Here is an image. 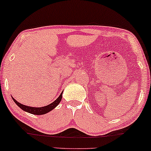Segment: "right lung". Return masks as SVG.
<instances>
[{
  "label": "right lung",
  "instance_id": "add662e5",
  "mask_svg": "<svg viewBox=\"0 0 151 151\" xmlns=\"http://www.w3.org/2000/svg\"><path fill=\"white\" fill-rule=\"evenodd\" d=\"M62 94H63V92L60 93V96H59V97L55 101H53V103H51L50 104L48 105V106H43V107H40H40L39 108L30 107V106H25V105H23V104H21V103H20L19 102H18V101H16V99H14L13 98H13V101H14V102L16 103L17 105H18V107L21 108L23 111H26V112H28L29 113H31V114L43 115V114H45V113L50 112V111H52V110L54 109V108L56 107L60 103V101H61V99H62Z\"/></svg>",
  "mask_w": 151,
  "mask_h": 151
}]
</instances>
